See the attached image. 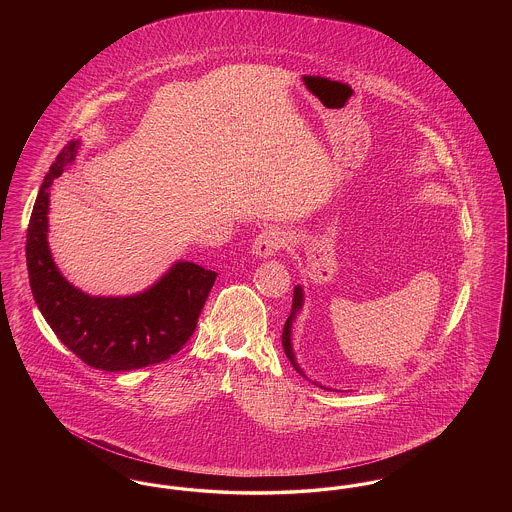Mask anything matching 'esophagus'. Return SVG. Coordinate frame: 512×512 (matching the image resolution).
<instances>
[{"label":"esophagus","mask_w":512,"mask_h":512,"mask_svg":"<svg viewBox=\"0 0 512 512\" xmlns=\"http://www.w3.org/2000/svg\"><path fill=\"white\" fill-rule=\"evenodd\" d=\"M286 245V234L282 228L278 226H268L265 230H261V234L255 238L253 242V253L261 259H267L278 253V249H282Z\"/></svg>","instance_id":"1"}]
</instances>
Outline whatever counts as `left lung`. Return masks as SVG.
I'll list each match as a JSON object with an SVG mask.
<instances>
[{"mask_svg":"<svg viewBox=\"0 0 512 512\" xmlns=\"http://www.w3.org/2000/svg\"><path fill=\"white\" fill-rule=\"evenodd\" d=\"M301 307H303V288H301V286H295V290H293L292 313H290V317H288L286 324H284L282 345H284L286 357L290 359V363H292L293 368H295L301 376H305V374H303V370H301V366L297 365V361H295V355H293L292 347V324L295 317H297V313L301 311ZM305 378H307V376H305ZM313 384H317V382H313ZM320 388H322V386H320ZM324 390H326V388H324Z\"/></svg>","mask_w":512,"mask_h":512,"instance_id":"obj_1","label":"left lung"}]
</instances>
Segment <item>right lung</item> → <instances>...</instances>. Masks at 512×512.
<instances>
[{"label":"right lung","instance_id":"obj_1","mask_svg":"<svg viewBox=\"0 0 512 512\" xmlns=\"http://www.w3.org/2000/svg\"><path fill=\"white\" fill-rule=\"evenodd\" d=\"M80 142H69L40 186L26 232L30 290L55 336L86 365L107 372L171 359L190 340L217 272L178 261L149 290L98 297L74 288L51 259L49 188L71 165Z\"/></svg>","mask_w":512,"mask_h":512}]
</instances>
